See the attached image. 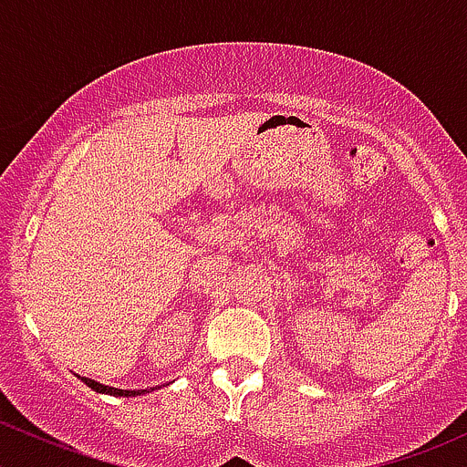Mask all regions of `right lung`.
<instances>
[{"instance_id": "1", "label": "right lung", "mask_w": 467, "mask_h": 467, "mask_svg": "<svg viewBox=\"0 0 467 467\" xmlns=\"http://www.w3.org/2000/svg\"><path fill=\"white\" fill-rule=\"evenodd\" d=\"M81 381H86L92 390H97V393H106V395H115V398H135V395H144L149 393V390H124V389H112V386H106V384H99V381L89 379V378H81ZM160 389V386H158ZM153 390V389H150Z\"/></svg>"}]
</instances>
